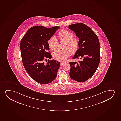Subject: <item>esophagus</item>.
I'll return each instance as SVG.
<instances>
[{
	"label": "esophagus",
	"mask_w": 121,
	"mask_h": 121,
	"mask_svg": "<svg viewBox=\"0 0 121 121\" xmlns=\"http://www.w3.org/2000/svg\"><path fill=\"white\" fill-rule=\"evenodd\" d=\"M65 64V63H63V62H61V63H60V66H62L63 65Z\"/></svg>",
	"instance_id": "obj_1"
}]
</instances>
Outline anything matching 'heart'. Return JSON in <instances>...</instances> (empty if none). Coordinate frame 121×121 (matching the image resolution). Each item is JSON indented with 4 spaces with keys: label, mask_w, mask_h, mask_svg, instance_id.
<instances>
[{
    "label": "heart",
    "mask_w": 121,
    "mask_h": 121,
    "mask_svg": "<svg viewBox=\"0 0 121 121\" xmlns=\"http://www.w3.org/2000/svg\"><path fill=\"white\" fill-rule=\"evenodd\" d=\"M59 41L64 43L63 50H57L54 52L52 56L58 61H65L67 60L70 53L75 54L79 47V40L76 36H73V33L69 30L63 29L58 33ZM49 46L51 50L56 49L59 44V41L54 36H51L48 41Z\"/></svg>",
    "instance_id": "obj_1"
}]
</instances>
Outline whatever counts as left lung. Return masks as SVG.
Masks as SVG:
<instances>
[{"mask_svg":"<svg viewBox=\"0 0 121 121\" xmlns=\"http://www.w3.org/2000/svg\"><path fill=\"white\" fill-rule=\"evenodd\" d=\"M69 28L79 39V48L73 59H81L79 62H70L69 75L78 82L88 80L96 72L100 60V43L98 36L90 27L81 23L73 24Z\"/></svg>","mask_w":121,"mask_h":121,"instance_id":"8db88e82","label":"left lung"}]
</instances>
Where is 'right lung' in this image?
<instances>
[{
  "instance_id": "add662e5",
  "label": "right lung",
  "mask_w": 121,
  "mask_h": 121,
  "mask_svg": "<svg viewBox=\"0 0 121 121\" xmlns=\"http://www.w3.org/2000/svg\"><path fill=\"white\" fill-rule=\"evenodd\" d=\"M60 27L47 28L34 26L29 29L21 41L22 61L27 73L33 80L47 84L56 77L60 62L56 60L44 63L45 58H52L48 41Z\"/></svg>"
}]
</instances>
